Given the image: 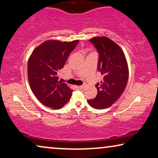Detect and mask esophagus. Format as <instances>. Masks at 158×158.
<instances>
[{
    "instance_id": "34e87169",
    "label": "esophagus",
    "mask_w": 158,
    "mask_h": 158,
    "mask_svg": "<svg viewBox=\"0 0 158 158\" xmlns=\"http://www.w3.org/2000/svg\"><path fill=\"white\" fill-rule=\"evenodd\" d=\"M84 87H85V86H84V85H81V86H78V88L79 89H84Z\"/></svg>"
}]
</instances>
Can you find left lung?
Returning a JSON list of instances; mask_svg holds the SVG:
<instances>
[{"instance_id": "8db88e82", "label": "left lung", "mask_w": 158, "mask_h": 158, "mask_svg": "<svg viewBox=\"0 0 158 158\" xmlns=\"http://www.w3.org/2000/svg\"><path fill=\"white\" fill-rule=\"evenodd\" d=\"M89 41L99 53L98 69L103 80L97 84V95L89 99L93 108L103 110L117 101L125 89L129 77L128 64L120 46L106 36L93 37Z\"/></svg>"}]
</instances>
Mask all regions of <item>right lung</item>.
<instances>
[{
	"mask_svg": "<svg viewBox=\"0 0 158 158\" xmlns=\"http://www.w3.org/2000/svg\"><path fill=\"white\" fill-rule=\"evenodd\" d=\"M79 40H47L38 46L28 61V79L31 89L41 104L59 110L69 101L73 90L59 81V71Z\"/></svg>",
	"mask_w": 158,
	"mask_h": 158,
	"instance_id": "1",
	"label": "right lung"
}]
</instances>
